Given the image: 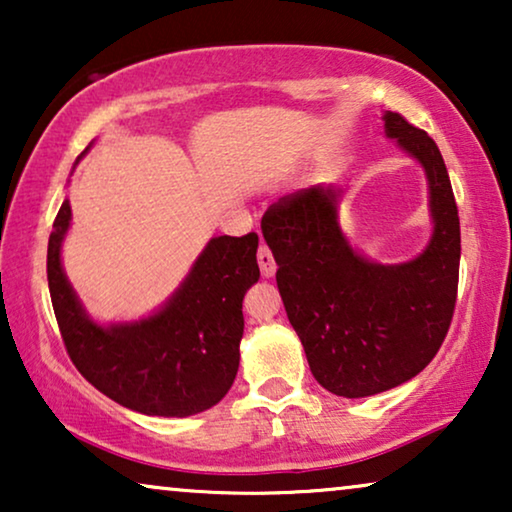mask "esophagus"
Returning <instances> with one entry per match:
<instances>
[{"instance_id":"34e87169","label":"esophagus","mask_w":512,"mask_h":512,"mask_svg":"<svg viewBox=\"0 0 512 512\" xmlns=\"http://www.w3.org/2000/svg\"><path fill=\"white\" fill-rule=\"evenodd\" d=\"M256 258H258V268H261V275L263 277H272L277 272V263H275V258H272V251L265 247V244H261V247H258V254H256Z\"/></svg>"}]
</instances>
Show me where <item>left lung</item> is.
<instances>
[{
	"instance_id": "obj_1",
	"label": "left lung",
	"mask_w": 512,
	"mask_h": 512,
	"mask_svg": "<svg viewBox=\"0 0 512 512\" xmlns=\"http://www.w3.org/2000/svg\"><path fill=\"white\" fill-rule=\"evenodd\" d=\"M387 135L424 165L433 237L415 261L377 265L349 247L338 226L340 188L312 186L272 202L263 237L277 286L321 387L363 398L394 389L429 366L450 331L459 286V212L445 160L424 130L396 111Z\"/></svg>"
}]
</instances>
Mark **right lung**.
<instances>
[{
  "label": "right lung",
  "mask_w": 512,
  "mask_h": 512,
  "mask_svg": "<svg viewBox=\"0 0 512 512\" xmlns=\"http://www.w3.org/2000/svg\"><path fill=\"white\" fill-rule=\"evenodd\" d=\"M69 219L65 200L48 237L46 275L76 370L111 401L144 415L188 417L219 403L240 366L244 293L261 277L258 235L214 237L163 310L137 324L102 328L86 317L62 272Z\"/></svg>",
  "instance_id": "1"
}]
</instances>
